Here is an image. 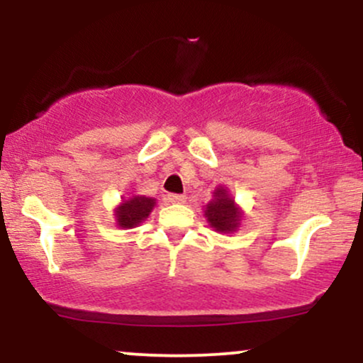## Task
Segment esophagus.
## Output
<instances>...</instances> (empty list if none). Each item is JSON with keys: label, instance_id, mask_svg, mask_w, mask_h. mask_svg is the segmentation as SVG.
Masks as SVG:
<instances>
[{"label": "esophagus", "instance_id": "1", "mask_svg": "<svg viewBox=\"0 0 363 363\" xmlns=\"http://www.w3.org/2000/svg\"><path fill=\"white\" fill-rule=\"evenodd\" d=\"M167 201L169 203H174V205H176V203H184L186 201V196L184 194H169L167 196Z\"/></svg>", "mask_w": 363, "mask_h": 363}]
</instances>
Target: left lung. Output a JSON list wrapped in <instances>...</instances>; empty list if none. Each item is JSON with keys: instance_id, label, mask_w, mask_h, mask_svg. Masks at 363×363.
Here are the masks:
<instances>
[{"instance_id": "8db88e82", "label": "left lung", "mask_w": 363, "mask_h": 363, "mask_svg": "<svg viewBox=\"0 0 363 363\" xmlns=\"http://www.w3.org/2000/svg\"><path fill=\"white\" fill-rule=\"evenodd\" d=\"M206 222L218 234H234L242 223L244 211L235 203L234 196L225 186H218L213 191V198L205 208Z\"/></svg>"}]
</instances>
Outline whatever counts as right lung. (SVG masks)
<instances>
[{
  "label": "right lung",
  "mask_w": 363,
  "mask_h": 363,
  "mask_svg": "<svg viewBox=\"0 0 363 363\" xmlns=\"http://www.w3.org/2000/svg\"><path fill=\"white\" fill-rule=\"evenodd\" d=\"M157 205L155 198H148L143 194H133L129 198H123L118 206L114 208L116 225L119 228H135L148 218L152 210Z\"/></svg>",
  "instance_id": "right-lung-1"
}]
</instances>
